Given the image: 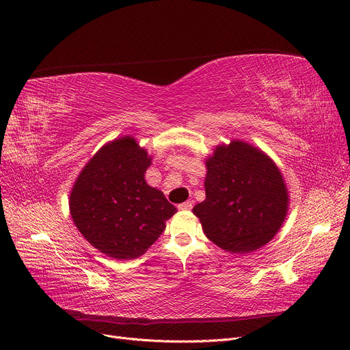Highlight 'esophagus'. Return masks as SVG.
Wrapping results in <instances>:
<instances>
[{"instance_id":"obj_1","label":"esophagus","mask_w":350,"mask_h":350,"mask_svg":"<svg viewBox=\"0 0 350 350\" xmlns=\"http://www.w3.org/2000/svg\"><path fill=\"white\" fill-rule=\"evenodd\" d=\"M191 208H193V202L191 201H185L183 204H178L180 211H190Z\"/></svg>"}]
</instances>
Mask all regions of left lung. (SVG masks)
<instances>
[{"mask_svg":"<svg viewBox=\"0 0 350 350\" xmlns=\"http://www.w3.org/2000/svg\"><path fill=\"white\" fill-rule=\"evenodd\" d=\"M205 200L193 208L205 237L235 254L258 250L282 228L288 190L275 163L242 141L218 145L205 160Z\"/></svg>","mask_w":350,"mask_h":350,"instance_id":"left-lung-1","label":"left lung"}]
</instances>
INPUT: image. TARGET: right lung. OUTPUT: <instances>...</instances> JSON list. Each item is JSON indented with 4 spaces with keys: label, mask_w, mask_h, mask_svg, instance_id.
Instances as JSON below:
<instances>
[{
    "label": "right lung",
    "mask_w": 350,
    "mask_h": 350,
    "mask_svg": "<svg viewBox=\"0 0 350 350\" xmlns=\"http://www.w3.org/2000/svg\"><path fill=\"white\" fill-rule=\"evenodd\" d=\"M150 163L133 136L113 139L88 160L70 191V214L80 234L112 259L142 256L177 213L146 183Z\"/></svg>",
    "instance_id": "right-lung-1"
}]
</instances>
